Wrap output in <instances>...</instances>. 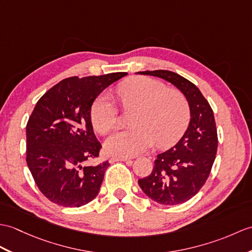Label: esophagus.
I'll use <instances>...</instances> for the list:
<instances>
[{"label":"esophagus","instance_id":"34e87169","mask_svg":"<svg viewBox=\"0 0 252 252\" xmlns=\"http://www.w3.org/2000/svg\"><path fill=\"white\" fill-rule=\"evenodd\" d=\"M117 161L126 162V161H130V159H128V158H126V157H114V158H112V159H110V162H117Z\"/></svg>","mask_w":252,"mask_h":252}]
</instances>
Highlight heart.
Wrapping results in <instances>:
<instances>
[{
	"label": "heart",
	"mask_w": 252,
	"mask_h": 252,
	"mask_svg": "<svg viewBox=\"0 0 252 252\" xmlns=\"http://www.w3.org/2000/svg\"><path fill=\"white\" fill-rule=\"evenodd\" d=\"M125 108H134L132 128L112 134L104 144L105 151L115 157H133L149 149L155 143L166 148L185 133L190 119L186 97L175 89H166L161 81L150 77H132L118 88ZM91 122L94 130L106 134L117 122L112 98L106 93L92 104Z\"/></svg>",
	"instance_id": "b5f03b06"
}]
</instances>
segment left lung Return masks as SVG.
<instances>
[{
	"instance_id": "1",
	"label": "left lung",
	"mask_w": 252,
	"mask_h": 252,
	"mask_svg": "<svg viewBox=\"0 0 252 252\" xmlns=\"http://www.w3.org/2000/svg\"><path fill=\"white\" fill-rule=\"evenodd\" d=\"M164 79L185 95L190 108L188 128L179 142L157 156L149 176L138 179L140 189L162 205L185 203L205 184L218 147L214 112L200 89L183 76L165 69L138 72Z\"/></svg>"
}]
</instances>
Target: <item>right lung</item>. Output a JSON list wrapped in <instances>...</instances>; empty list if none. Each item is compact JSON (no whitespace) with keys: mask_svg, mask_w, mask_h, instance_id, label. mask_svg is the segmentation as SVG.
<instances>
[{"mask_svg":"<svg viewBox=\"0 0 252 252\" xmlns=\"http://www.w3.org/2000/svg\"><path fill=\"white\" fill-rule=\"evenodd\" d=\"M127 73L69 77L47 91L27 125V163L40 192L52 203L80 207L97 194L109 166L85 162L98 157L90 112L104 89Z\"/></svg>","mask_w":252,"mask_h":252,"instance_id":"obj_1","label":"right lung"}]
</instances>
